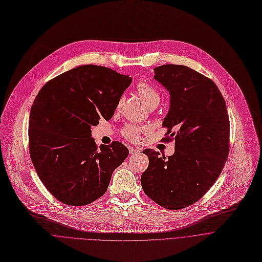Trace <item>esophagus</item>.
Instances as JSON below:
<instances>
[{
    "mask_svg": "<svg viewBox=\"0 0 262 262\" xmlns=\"http://www.w3.org/2000/svg\"><path fill=\"white\" fill-rule=\"evenodd\" d=\"M129 151H130L131 155H136V154H140L141 152V150L139 148H135V147H130Z\"/></svg>",
    "mask_w": 262,
    "mask_h": 262,
    "instance_id": "esophagus-1",
    "label": "esophagus"
}]
</instances>
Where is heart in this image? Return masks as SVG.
I'll return each instance as SVG.
<instances>
[{
  "label": "heart",
  "mask_w": 262,
  "mask_h": 262,
  "mask_svg": "<svg viewBox=\"0 0 262 262\" xmlns=\"http://www.w3.org/2000/svg\"><path fill=\"white\" fill-rule=\"evenodd\" d=\"M136 91L146 106L155 105V104H159L160 99H161L160 93L149 82H147L145 80H140L137 83ZM142 131H144V128H141L136 125H127L124 128L123 134L126 138L135 141V140L139 139V135L141 134Z\"/></svg>",
  "instance_id": "1"
}]
</instances>
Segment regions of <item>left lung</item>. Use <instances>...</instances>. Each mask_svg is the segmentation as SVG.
I'll list each match as a JSON object with an SVG mask.
<instances>
[{
  "mask_svg": "<svg viewBox=\"0 0 262 262\" xmlns=\"http://www.w3.org/2000/svg\"><path fill=\"white\" fill-rule=\"evenodd\" d=\"M154 72L170 95L163 126L176 146L168 158L145 148L148 166L140 182L156 203L179 210L199 200L219 178L228 157L229 119L225 100L210 78L183 65H163Z\"/></svg>",
  "mask_w": 262,
  "mask_h": 262,
  "instance_id": "obj_1",
  "label": "left lung"
}]
</instances>
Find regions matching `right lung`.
Masks as SVG:
<instances>
[{"label":"right lung","instance_id":"right-lung-1","mask_svg":"<svg viewBox=\"0 0 262 262\" xmlns=\"http://www.w3.org/2000/svg\"><path fill=\"white\" fill-rule=\"evenodd\" d=\"M131 82L110 68L83 65L49 80L36 96L29 121L31 159L61 202L78 206L100 198L128 157L119 141L97 148L91 129L113 118Z\"/></svg>","mask_w":262,"mask_h":262}]
</instances>
